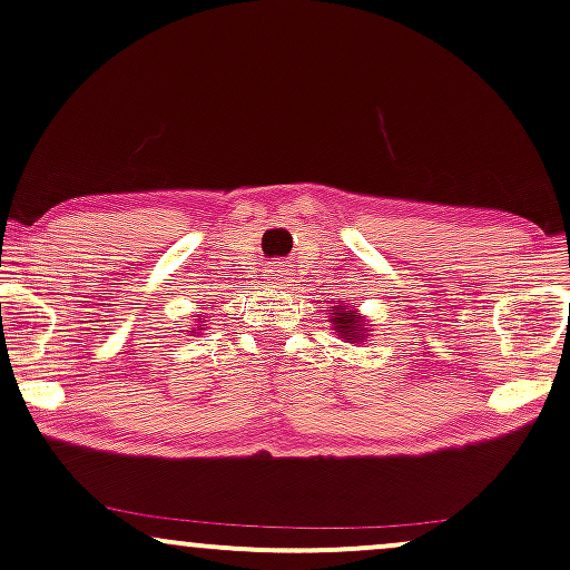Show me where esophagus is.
Returning <instances> with one entry per match:
<instances>
[{"label":"esophagus","instance_id":"esophagus-1","mask_svg":"<svg viewBox=\"0 0 570 570\" xmlns=\"http://www.w3.org/2000/svg\"><path fill=\"white\" fill-rule=\"evenodd\" d=\"M263 276H265V284L273 286V289H281V286H286V281H289V265L271 263L268 271H265Z\"/></svg>","mask_w":570,"mask_h":570}]
</instances>
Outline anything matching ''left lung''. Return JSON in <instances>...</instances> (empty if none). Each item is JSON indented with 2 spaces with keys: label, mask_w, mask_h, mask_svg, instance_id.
<instances>
[{
  "label": "left lung",
  "mask_w": 570,
  "mask_h": 570,
  "mask_svg": "<svg viewBox=\"0 0 570 570\" xmlns=\"http://www.w3.org/2000/svg\"><path fill=\"white\" fill-rule=\"evenodd\" d=\"M331 323H334L336 336L347 338L350 344L365 342V336H371L368 328H365L363 315H360L355 307H350L347 302H342V305L336 302L334 309H331Z\"/></svg>",
  "instance_id": "1"
}]
</instances>
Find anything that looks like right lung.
Masks as SVG:
<instances>
[{
	"label": "right lung",
	"instance_id": "right-lung-1",
	"mask_svg": "<svg viewBox=\"0 0 570 570\" xmlns=\"http://www.w3.org/2000/svg\"><path fill=\"white\" fill-rule=\"evenodd\" d=\"M199 323H202V321H199ZM197 331H199V328H197Z\"/></svg>",
	"mask_w": 570,
	"mask_h": 570
}]
</instances>
